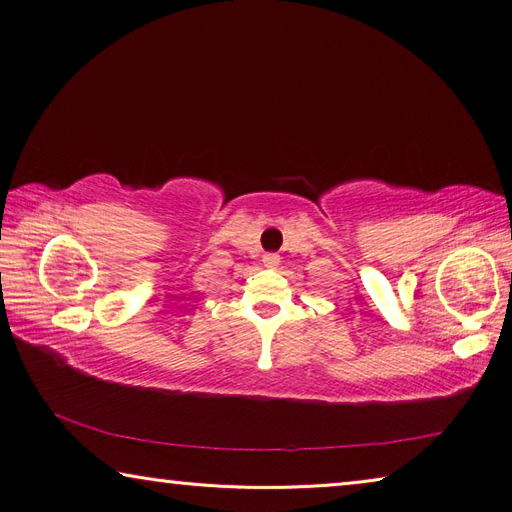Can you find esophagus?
<instances>
[{"instance_id": "obj_1", "label": "esophagus", "mask_w": 512, "mask_h": 512, "mask_svg": "<svg viewBox=\"0 0 512 512\" xmlns=\"http://www.w3.org/2000/svg\"><path fill=\"white\" fill-rule=\"evenodd\" d=\"M262 262H265V267L275 269L277 265H280V256H277V254H265V256H262Z\"/></svg>"}]
</instances>
